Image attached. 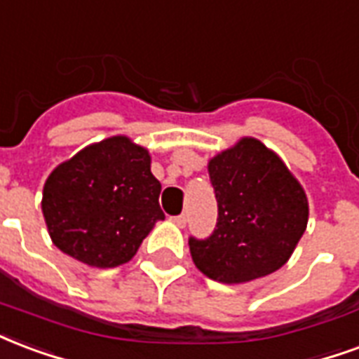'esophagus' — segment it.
Listing matches in <instances>:
<instances>
[{"mask_svg": "<svg viewBox=\"0 0 359 359\" xmlns=\"http://www.w3.org/2000/svg\"><path fill=\"white\" fill-rule=\"evenodd\" d=\"M171 220L175 222V224H177V226H180V228L187 226V222H188L187 215H177V217H172Z\"/></svg>", "mask_w": 359, "mask_h": 359, "instance_id": "esophagus-1", "label": "esophagus"}]
</instances>
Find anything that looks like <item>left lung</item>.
<instances>
[{
    "label": "left lung",
    "instance_id": "obj_1",
    "mask_svg": "<svg viewBox=\"0 0 359 359\" xmlns=\"http://www.w3.org/2000/svg\"><path fill=\"white\" fill-rule=\"evenodd\" d=\"M219 207L205 240L190 236L194 264L215 281L243 283L289 261L306 230V194L261 140L241 139L209 161Z\"/></svg>",
    "mask_w": 359,
    "mask_h": 359
}]
</instances>
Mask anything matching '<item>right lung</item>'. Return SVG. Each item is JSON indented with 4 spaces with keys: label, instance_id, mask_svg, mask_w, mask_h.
Here are the masks:
<instances>
[{
    "label": "right lung",
    "instance_id": "add662e5",
    "mask_svg": "<svg viewBox=\"0 0 359 359\" xmlns=\"http://www.w3.org/2000/svg\"><path fill=\"white\" fill-rule=\"evenodd\" d=\"M159 192L148 150L112 137L49 175L41 209L62 253L89 266L112 268L131 261L154 224L165 219Z\"/></svg>",
    "mask_w": 359,
    "mask_h": 359
}]
</instances>
